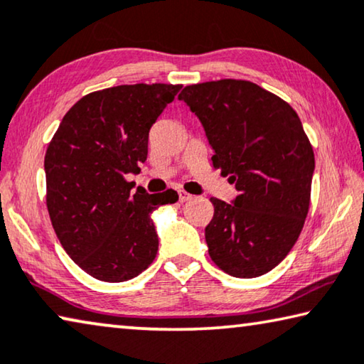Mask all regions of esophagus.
<instances>
[{
	"label": "esophagus",
	"mask_w": 364,
	"mask_h": 364,
	"mask_svg": "<svg viewBox=\"0 0 364 364\" xmlns=\"http://www.w3.org/2000/svg\"><path fill=\"white\" fill-rule=\"evenodd\" d=\"M188 200H192V195L187 193V192H183V190H178V201H181V203H183V201H188Z\"/></svg>",
	"instance_id": "obj_1"
}]
</instances>
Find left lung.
<instances>
[{
	"label": "left lung",
	"instance_id": "left-lung-1",
	"mask_svg": "<svg viewBox=\"0 0 364 364\" xmlns=\"http://www.w3.org/2000/svg\"><path fill=\"white\" fill-rule=\"evenodd\" d=\"M178 99L203 125L213 167L239 192L232 203L210 198L211 260L236 278L264 275L293 249L309 211L316 161L303 124L287 100L244 80L186 86Z\"/></svg>",
	"mask_w": 364,
	"mask_h": 364
}]
</instances>
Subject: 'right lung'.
<instances>
[{"label": "right lung", "instance_id": "right-lung-1", "mask_svg": "<svg viewBox=\"0 0 364 364\" xmlns=\"http://www.w3.org/2000/svg\"><path fill=\"white\" fill-rule=\"evenodd\" d=\"M181 85H124L81 97L66 112L46 153L47 210L60 244L100 282L135 278L153 264L151 213L176 203L174 190L149 195L125 176L148 156L149 128Z\"/></svg>", "mask_w": 364, "mask_h": 364}]
</instances>
